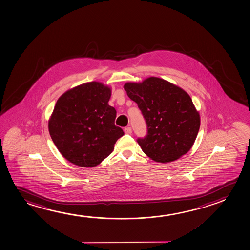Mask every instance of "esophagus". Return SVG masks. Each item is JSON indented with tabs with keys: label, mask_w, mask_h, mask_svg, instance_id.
<instances>
[{
	"label": "esophagus",
	"mask_w": 250,
	"mask_h": 250,
	"mask_svg": "<svg viewBox=\"0 0 250 250\" xmlns=\"http://www.w3.org/2000/svg\"><path fill=\"white\" fill-rule=\"evenodd\" d=\"M124 131H125V134H131V128L130 127H125V129H124Z\"/></svg>",
	"instance_id": "34e87169"
}]
</instances>
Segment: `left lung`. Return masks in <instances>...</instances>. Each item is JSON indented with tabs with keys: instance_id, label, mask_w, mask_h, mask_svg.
I'll list each match as a JSON object with an SVG mask.
<instances>
[{
	"instance_id": "8db88e82",
	"label": "left lung",
	"mask_w": 250,
	"mask_h": 250,
	"mask_svg": "<svg viewBox=\"0 0 250 250\" xmlns=\"http://www.w3.org/2000/svg\"><path fill=\"white\" fill-rule=\"evenodd\" d=\"M138 104L147 124L148 134L138 138L145 155L157 163H170L188 152L200 126V116L189 94L158 77L124 85Z\"/></svg>"
}]
</instances>
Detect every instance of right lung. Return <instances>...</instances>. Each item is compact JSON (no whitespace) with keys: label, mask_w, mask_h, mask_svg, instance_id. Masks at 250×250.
<instances>
[{"label":"right lung","mask_w":250,"mask_h":250,"mask_svg":"<svg viewBox=\"0 0 250 250\" xmlns=\"http://www.w3.org/2000/svg\"><path fill=\"white\" fill-rule=\"evenodd\" d=\"M111 87L99 82L81 84L58 98L48 122L51 139L69 163L99 165L125 133L114 125L116 110L108 105Z\"/></svg>","instance_id":"right-lung-1"}]
</instances>
